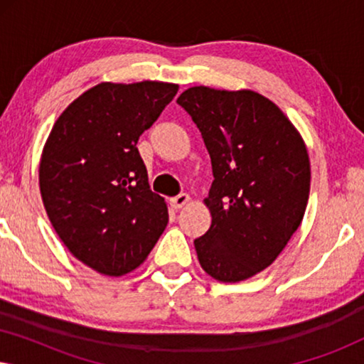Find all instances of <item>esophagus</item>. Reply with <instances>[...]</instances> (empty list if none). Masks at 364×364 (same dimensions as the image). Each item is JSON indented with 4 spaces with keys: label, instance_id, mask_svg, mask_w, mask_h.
<instances>
[{
    "label": "esophagus",
    "instance_id": "obj_1",
    "mask_svg": "<svg viewBox=\"0 0 364 364\" xmlns=\"http://www.w3.org/2000/svg\"><path fill=\"white\" fill-rule=\"evenodd\" d=\"M188 200H191V197H188V193H178V196L171 198V205H172L173 208H182L183 205H187Z\"/></svg>",
    "mask_w": 364,
    "mask_h": 364
}]
</instances>
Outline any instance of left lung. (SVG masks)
<instances>
[{
	"mask_svg": "<svg viewBox=\"0 0 364 364\" xmlns=\"http://www.w3.org/2000/svg\"><path fill=\"white\" fill-rule=\"evenodd\" d=\"M177 104L212 162V225L193 240L198 262L215 280H247L272 265L300 227L311 177L306 147L285 114L253 91L197 86Z\"/></svg>",
	"mask_w": 364,
	"mask_h": 364,
	"instance_id": "8db88e82",
	"label": "left lung"
}]
</instances>
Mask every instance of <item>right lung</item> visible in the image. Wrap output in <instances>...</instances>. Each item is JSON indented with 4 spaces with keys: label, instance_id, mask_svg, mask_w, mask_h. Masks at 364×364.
Returning <instances> with one entry per match:
<instances>
[{
    "label": "right lung",
    "instance_id": "obj_1",
    "mask_svg": "<svg viewBox=\"0 0 364 364\" xmlns=\"http://www.w3.org/2000/svg\"><path fill=\"white\" fill-rule=\"evenodd\" d=\"M177 84L101 82L54 124L39 187L54 230L77 260L121 277L146 260L166 230V200L151 191L137 141Z\"/></svg>",
    "mask_w": 364,
    "mask_h": 364
}]
</instances>
